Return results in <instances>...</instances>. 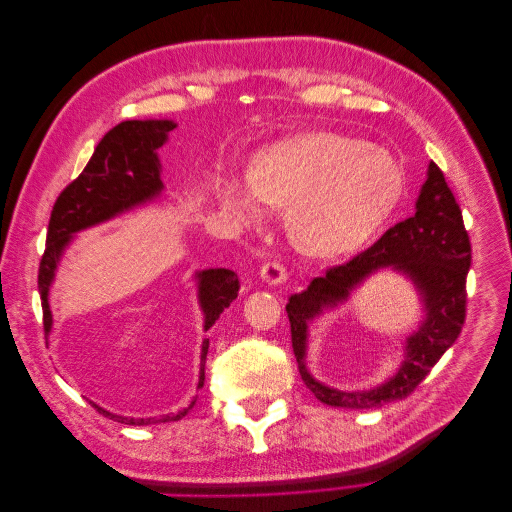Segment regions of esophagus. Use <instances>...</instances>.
I'll return each mask as SVG.
<instances>
[{"label": "esophagus", "instance_id": "1", "mask_svg": "<svg viewBox=\"0 0 512 512\" xmlns=\"http://www.w3.org/2000/svg\"><path fill=\"white\" fill-rule=\"evenodd\" d=\"M260 277H262V280H265L267 284L277 286V284H284V282H286L288 271H286V267L282 265V262L269 260V262H265V265H262Z\"/></svg>", "mask_w": 512, "mask_h": 512}]
</instances>
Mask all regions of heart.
Segmentation results:
<instances>
[{
    "mask_svg": "<svg viewBox=\"0 0 512 512\" xmlns=\"http://www.w3.org/2000/svg\"><path fill=\"white\" fill-rule=\"evenodd\" d=\"M404 192L389 151L337 132H309L265 149L252 173L222 185V203L258 220L265 200L286 207V232L303 254L333 258L361 247Z\"/></svg>",
    "mask_w": 512,
    "mask_h": 512,
    "instance_id": "obj_1",
    "label": "heart"
}]
</instances>
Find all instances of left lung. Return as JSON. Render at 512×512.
<instances>
[{
	"instance_id": "8db88e82",
	"label": "left lung",
	"mask_w": 512,
	"mask_h": 512,
	"mask_svg": "<svg viewBox=\"0 0 512 512\" xmlns=\"http://www.w3.org/2000/svg\"><path fill=\"white\" fill-rule=\"evenodd\" d=\"M470 262L472 245L468 230L463 226L461 209L440 166L431 162L412 218L391 226L365 252L352 256L344 265L329 267L322 277H314L303 292L292 294L288 299L286 312L292 350L307 389L322 404L354 410L380 408L389 401L412 395L431 367L440 361V356L455 344L466 322V277ZM384 266L406 272L415 282L426 305V320L409 338L407 361L391 381L378 390L361 394L329 390L309 377L304 367L306 322L313 319L322 306L345 300L356 283Z\"/></svg>"
}]
</instances>
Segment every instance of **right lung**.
<instances>
[{"instance_id":"obj_1","label":"right lung","mask_w":512,"mask_h":512,"mask_svg":"<svg viewBox=\"0 0 512 512\" xmlns=\"http://www.w3.org/2000/svg\"><path fill=\"white\" fill-rule=\"evenodd\" d=\"M175 123L168 119L149 121H121L119 126L108 130L98 143L94 156L83 168V173L68 183L64 192L55 200L49 232H46V247L38 269V290L42 301V324L44 333L51 331V309H49V286L55 277L57 262L64 247L70 243L74 232L96 226L113 215L126 211L134 205L151 200L162 190L158 149L164 145ZM198 299L205 312V331L211 329L224 309L237 299L239 277L228 269H209L198 273ZM209 339L203 342L200 352V380L198 389L205 384V361H207ZM194 406V401L190 408ZM98 408V406H96ZM190 408L177 414H166L160 418H123L98 408L100 414L115 418L126 425H153L179 421Z\"/></svg>"}]
</instances>
